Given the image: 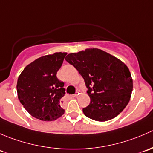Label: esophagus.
Returning a JSON list of instances; mask_svg holds the SVG:
<instances>
[{
	"label": "esophagus",
	"mask_w": 153,
	"mask_h": 153,
	"mask_svg": "<svg viewBox=\"0 0 153 153\" xmlns=\"http://www.w3.org/2000/svg\"><path fill=\"white\" fill-rule=\"evenodd\" d=\"M77 96H78V95H77V94H74V95H69V98H76Z\"/></svg>",
	"instance_id": "esophagus-1"
}]
</instances>
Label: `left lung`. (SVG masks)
I'll use <instances>...</instances> for the list:
<instances>
[{
    "label": "left lung",
    "instance_id": "8db88e82",
    "mask_svg": "<svg viewBox=\"0 0 153 153\" xmlns=\"http://www.w3.org/2000/svg\"><path fill=\"white\" fill-rule=\"evenodd\" d=\"M65 60L85 81L90 98V104L83 108L86 117L106 121L124 110L130 99L133 83L122 61L96 48L70 53Z\"/></svg>",
    "mask_w": 153,
    "mask_h": 153
}]
</instances>
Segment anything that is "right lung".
Instances as JSON below:
<instances>
[{
	"label": "right lung",
	"mask_w": 153,
	"mask_h": 153,
	"mask_svg": "<svg viewBox=\"0 0 153 153\" xmlns=\"http://www.w3.org/2000/svg\"><path fill=\"white\" fill-rule=\"evenodd\" d=\"M67 52H55L38 58L24 68L17 82L20 102L32 116L55 121L64 113L61 108L64 83L57 78Z\"/></svg>",
	"instance_id": "right-lung-1"
}]
</instances>
